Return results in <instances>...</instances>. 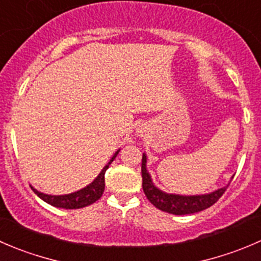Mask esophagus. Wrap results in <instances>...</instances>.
Instances as JSON below:
<instances>
[{
	"label": "esophagus",
	"instance_id": "1",
	"mask_svg": "<svg viewBox=\"0 0 261 261\" xmlns=\"http://www.w3.org/2000/svg\"><path fill=\"white\" fill-rule=\"evenodd\" d=\"M139 132V133H143V132H142V130H138Z\"/></svg>",
	"mask_w": 261,
	"mask_h": 261
}]
</instances>
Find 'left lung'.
<instances>
[{"instance_id":"left-lung-1","label":"left lung","mask_w":261,"mask_h":261,"mask_svg":"<svg viewBox=\"0 0 261 261\" xmlns=\"http://www.w3.org/2000/svg\"><path fill=\"white\" fill-rule=\"evenodd\" d=\"M146 154L143 153L142 157V188L146 194L147 199L152 203L156 208L164 211V212L171 213V215L182 216V215H192V213L200 212L211 205L215 204L219 198L223 195L228 187L221 188L211 194L204 195H192V197H185V195L176 194H166L157 189L152 182L151 176L146 169Z\"/></svg>"}]
</instances>
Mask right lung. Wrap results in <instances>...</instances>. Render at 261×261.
<instances>
[{"label": "right lung", "instance_id": "add662e5", "mask_svg": "<svg viewBox=\"0 0 261 261\" xmlns=\"http://www.w3.org/2000/svg\"><path fill=\"white\" fill-rule=\"evenodd\" d=\"M119 153V151L115 152V154L113 156V159L110 160L109 164L101 170V172L99 174V176L94 180L90 185H87L84 189L79 190V192H74L72 194L67 195H48L43 194V193L38 192L37 189L32 188L33 192L43 199L44 202H46L48 204L53 205L57 208H64V210H79V208H84L86 205L92 204L96 200H99L101 198L102 193L105 189V171L109 169V165L114 161V159L117 157V154Z\"/></svg>", "mask_w": 261, "mask_h": 261}]
</instances>
